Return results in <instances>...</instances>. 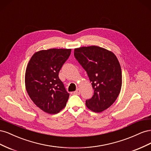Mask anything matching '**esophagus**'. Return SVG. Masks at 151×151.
<instances>
[{
    "label": "esophagus",
    "mask_w": 151,
    "mask_h": 151,
    "mask_svg": "<svg viewBox=\"0 0 151 151\" xmlns=\"http://www.w3.org/2000/svg\"><path fill=\"white\" fill-rule=\"evenodd\" d=\"M80 93H81V90L79 89H78L77 91H76L74 92V94H76V95H79Z\"/></svg>",
    "instance_id": "esophagus-1"
}]
</instances>
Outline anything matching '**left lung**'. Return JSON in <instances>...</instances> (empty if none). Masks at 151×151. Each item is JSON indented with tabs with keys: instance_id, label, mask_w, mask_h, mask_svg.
<instances>
[{
	"instance_id": "1",
	"label": "left lung",
	"mask_w": 151,
	"mask_h": 151,
	"mask_svg": "<svg viewBox=\"0 0 151 151\" xmlns=\"http://www.w3.org/2000/svg\"><path fill=\"white\" fill-rule=\"evenodd\" d=\"M75 57L88 73L94 91L86 101L90 110L102 112L116 101L122 84V69L117 57L111 51L96 45L74 49Z\"/></svg>"
}]
</instances>
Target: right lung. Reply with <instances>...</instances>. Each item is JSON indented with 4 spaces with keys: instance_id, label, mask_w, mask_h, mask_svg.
<instances>
[{
    "instance_id": "add662e5",
    "label": "right lung",
    "mask_w": 151,
    "mask_h": 151,
    "mask_svg": "<svg viewBox=\"0 0 151 151\" xmlns=\"http://www.w3.org/2000/svg\"><path fill=\"white\" fill-rule=\"evenodd\" d=\"M71 49L51 48L35 52L27 65L25 87L33 103L43 111L56 114L66 106L69 94L58 77Z\"/></svg>"
}]
</instances>
